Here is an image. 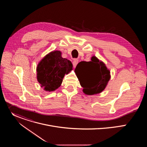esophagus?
<instances>
[{
  "label": "esophagus",
  "mask_w": 147,
  "mask_h": 147,
  "mask_svg": "<svg viewBox=\"0 0 147 147\" xmlns=\"http://www.w3.org/2000/svg\"><path fill=\"white\" fill-rule=\"evenodd\" d=\"M78 59H74V61H73V67H76L77 65L78 64Z\"/></svg>",
  "instance_id": "obj_1"
}]
</instances>
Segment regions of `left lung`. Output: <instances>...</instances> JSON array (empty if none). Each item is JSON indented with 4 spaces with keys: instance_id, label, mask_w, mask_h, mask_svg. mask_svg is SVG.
<instances>
[{
    "instance_id": "left-lung-1",
    "label": "left lung",
    "mask_w": 147,
    "mask_h": 147,
    "mask_svg": "<svg viewBox=\"0 0 147 147\" xmlns=\"http://www.w3.org/2000/svg\"><path fill=\"white\" fill-rule=\"evenodd\" d=\"M75 73L83 87V92L87 95L99 94L103 91L111 77L110 71L95 56H92L90 61L80 62Z\"/></svg>"
}]
</instances>
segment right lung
Listing matches in <instances>:
<instances>
[{
	"instance_id": "add662e5",
	"label": "right lung",
	"mask_w": 147,
	"mask_h": 147,
	"mask_svg": "<svg viewBox=\"0 0 147 147\" xmlns=\"http://www.w3.org/2000/svg\"><path fill=\"white\" fill-rule=\"evenodd\" d=\"M61 54L60 51H53L45 56L38 65V81L47 91H53L58 88L65 74L73 69L71 62L63 58Z\"/></svg>"
}]
</instances>
